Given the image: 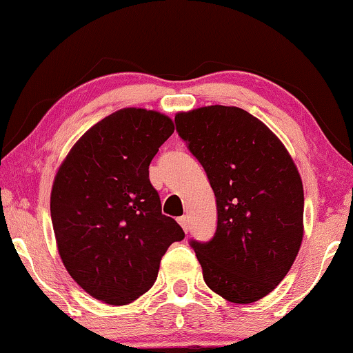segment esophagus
I'll return each instance as SVG.
<instances>
[{
    "instance_id": "obj_1",
    "label": "esophagus",
    "mask_w": 353,
    "mask_h": 353,
    "mask_svg": "<svg viewBox=\"0 0 353 353\" xmlns=\"http://www.w3.org/2000/svg\"><path fill=\"white\" fill-rule=\"evenodd\" d=\"M178 223L181 225V228L185 230V233H188V231H190V220H188L186 215L180 216V219H178Z\"/></svg>"
}]
</instances>
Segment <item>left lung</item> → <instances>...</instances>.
<instances>
[{
    "instance_id": "8db88e82",
    "label": "left lung",
    "mask_w": 353,
    "mask_h": 353,
    "mask_svg": "<svg viewBox=\"0 0 353 353\" xmlns=\"http://www.w3.org/2000/svg\"><path fill=\"white\" fill-rule=\"evenodd\" d=\"M176 132L201 162L216 199V230L191 239L207 286L233 303H252L291 270L303 238V188L272 130L233 105L175 115Z\"/></svg>"
}]
</instances>
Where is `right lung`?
Segmentation results:
<instances>
[{"instance_id":"1","label":"right lung","mask_w":353,"mask_h":353,"mask_svg":"<svg viewBox=\"0 0 353 353\" xmlns=\"http://www.w3.org/2000/svg\"><path fill=\"white\" fill-rule=\"evenodd\" d=\"M170 117L127 108L93 125L56 173L51 220L67 272L91 297L125 305L149 291L168 245L185 238L162 214L149 163Z\"/></svg>"}]
</instances>
